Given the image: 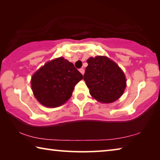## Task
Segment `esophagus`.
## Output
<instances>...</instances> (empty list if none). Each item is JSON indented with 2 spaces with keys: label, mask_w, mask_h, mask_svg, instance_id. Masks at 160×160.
I'll return each mask as SVG.
<instances>
[{
  "label": "esophagus",
  "mask_w": 160,
  "mask_h": 160,
  "mask_svg": "<svg viewBox=\"0 0 160 160\" xmlns=\"http://www.w3.org/2000/svg\"><path fill=\"white\" fill-rule=\"evenodd\" d=\"M79 71L82 73V75H84V73H85V70H84V68L79 69Z\"/></svg>",
  "instance_id": "obj_1"
}]
</instances>
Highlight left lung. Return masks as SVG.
Masks as SVG:
<instances>
[{
	"label": "left lung",
	"mask_w": 160,
	"mask_h": 160,
	"mask_svg": "<svg viewBox=\"0 0 160 160\" xmlns=\"http://www.w3.org/2000/svg\"><path fill=\"white\" fill-rule=\"evenodd\" d=\"M84 74V80L94 99L102 103L115 102L122 95L126 87L123 70L106 56L91 57Z\"/></svg>",
	"instance_id": "obj_1"
}]
</instances>
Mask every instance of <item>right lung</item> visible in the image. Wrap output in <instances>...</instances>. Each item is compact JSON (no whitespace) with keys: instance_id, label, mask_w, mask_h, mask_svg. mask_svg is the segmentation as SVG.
Returning a JSON list of instances; mask_svg holds the SVG:
<instances>
[{"instance_id":"add662e5","label":"right lung","mask_w":160,"mask_h":160,"mask_svg":"<svg viewBox=\"0 0 160 160\" xmlns=\"http://www.w3.org/2000/svg\"><path fill=\"white\" fill-rule=\"evenodd\" d=\"M82 75L63 57L48 61L32 75L31 85L38 102L47 107H58L71 97Z\"/></svg>"}]
</instances>
